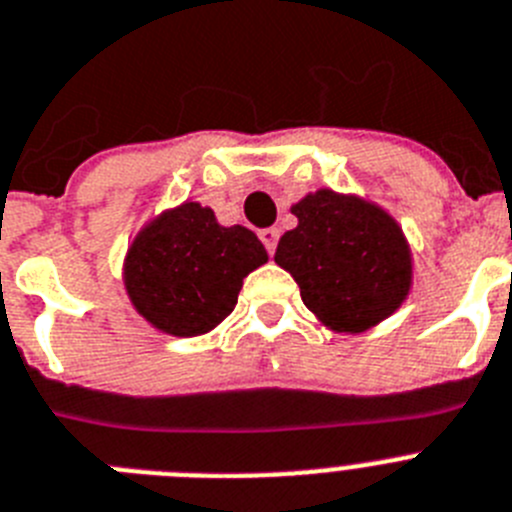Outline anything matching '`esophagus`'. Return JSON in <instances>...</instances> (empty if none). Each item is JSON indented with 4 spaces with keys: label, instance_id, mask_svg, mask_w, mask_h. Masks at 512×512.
Returning <instances> with one entry per match:
<instances>
[{
    "label": "esophagus",
    "instance_id": "34e87169",
    "mask_svg": "<svg viewBox=\"0 0 512 512\" xmlns=\"http://www.w3.org/2000/svg\"><path fill=\"white\" fill-rule=\"evenodd\" d=\"M259 238H261V243L266 246V251H269V256H272V253L277 251V240H279L277 227H264V230L259 233Z\"/></svg>",
    "mask_w": 512,
    "mask_h": 512
}]
</instances>
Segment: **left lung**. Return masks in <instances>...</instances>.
I'll use <instances>...</instances> for the list:
<instances>
[{"mask_svg": "<svg viewBox=\"0 0 512 512\" xmlns=\"http://www.w3.org/2000/svg\"><path fill=\"white\" fill-rule=\"evenodd\" d=\"M298 227L279 238L277 261L305 308L336 334H362L401 308L412 290V248L391 214L357 194L318 189L292 204Z\"/></svg>", "mask_w": 512, "mask_h": 512, "instance_id": "1", "label": "left lung"}]
</instances>
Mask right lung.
Masks as SVG:
<instances>
[{
	"instance_id": "add662e5",
	"label": "right lung",
	"mask_w": 512,
	"mask_h": 512,
	"mask_svg": "<svg viewBox=\"0 0 512 512\" xmlns=\"http://www.w3.org/2000/svg\"><path fill=\"white\" fill-rule=\"evenodd\" d=\"M266 261L269 253L248 227H225L209 207L183 202L144 222L121 277L152 329L189 339L233 313L243 279Z\"/></svg>"
}]
</instances>
